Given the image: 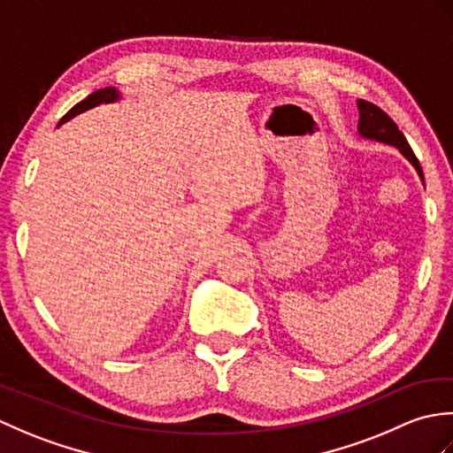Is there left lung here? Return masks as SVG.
Listing matches in <instances>:
<instances>
[{
	"label": "left lung",
	"instance_id": "obj_1",
	"mask_svg": "<svg viewBox=\"0 0 453 453\" xmlns=\"http://www.w3.org/2000/svg\"><path fill=\"white\" fill-rule=\"evenodd\" d=\"M358 112H360V120H358L360 136L397 148L403 156L409 159L411 165L417 169L420 180L425 182V175H422L420 163H418L415 153H412L407 138L403 136V132L399 130L397 124L393 122L380 107H375L373 103H368L364 99H358Z\"/></svg>",
	"mask_w": 453,
	"mask_h": 453
}]
</instances>
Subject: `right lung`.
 Here are the masks:
<instances>
[{"instance_id":"obj_1","label":"right lung","mask_w":453,"mask_h":453,"mask_svg":"<svg viewBox=\"0 0 453 453\" xmlns=\"http://www.w3.org/2000/svg\"><path fill=\"white\" fill-rule=\"evenodd\" d=\"M120 99V93L114 89V88H104V89H99V91H95V93H91L89 97H85L81 103H78L75 104V107L65 114V117H62V120L58 122V127H62L64 122H67L70 119H73L75 114H80V112H83V111H88V109H93V107H97V104H103V103H114V101H119Z\"/></svg>"}]
</instances>
